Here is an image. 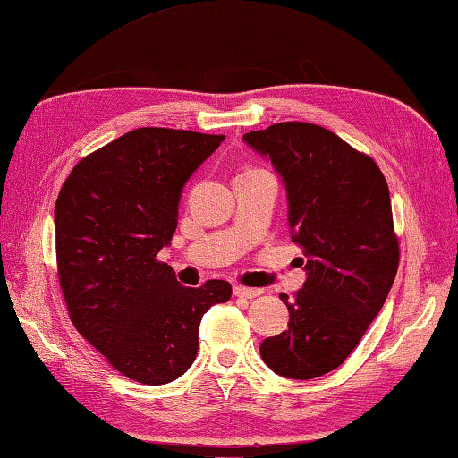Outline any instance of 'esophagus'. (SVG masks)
Segmentation results:
<instances>
[{"label": "esophagus", "instance_id": "34e87169", "mask_svg": "<svg viewBox=\"0 0 458 458\" xmlns=\"http://www.w3.org/2000/svg\"><path fill=\"white\" fill-rule=\"evenodd\" d=\"M233 294L237 298H256L261 294L259 288H245V286H235L233 288Z\"/></svg>", "mask_w": 458, "mask_h": 458}]
</instances>
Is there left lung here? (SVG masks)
<instances>
[{
  "instance_id": "1",
  "label": "left lung",
  "mask_w": 458,
  "mask_h": 458,
  "mask_svg": "<svg viewBox=\"0 0 458 458\" xmlns=\"http://www.w3.org/2000/svg\"><path fill=\"white\" fill-rule=\"evenodd\" d=\"M243 140L282 176L292 242L306 256L304 286L292 302L280 294L288 328L267 336L259 353L282 377H320L353 353L395 280L387 182L371 156L320 125L274 123Z\"/></svg>"
}]
</instances>
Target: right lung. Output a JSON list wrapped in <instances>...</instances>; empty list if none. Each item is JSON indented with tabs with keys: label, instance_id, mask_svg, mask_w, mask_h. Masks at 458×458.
Segmentation results:
<instances>
[{
	"label": "right lung",
	"instance_id": "right-lung-1",
	"mask_svg": "<svg viewBox=\"0 0 458 458\" xmlns=\"http://www.w3.org/2000/svg\"><path fill=\"white\" fill-rule=\"evenodd\" d=\"M225 136L140 127L82 158L55 207L58 282L77 331L122 376L162 386L192 365L199 325L231 284L186 288L158 261L184 184Z\"/></svg>",
	"mask_w": 458,
	"mask_h": 458
}]
</instances>
